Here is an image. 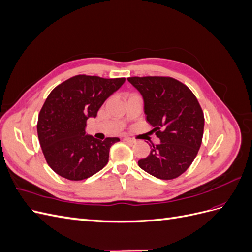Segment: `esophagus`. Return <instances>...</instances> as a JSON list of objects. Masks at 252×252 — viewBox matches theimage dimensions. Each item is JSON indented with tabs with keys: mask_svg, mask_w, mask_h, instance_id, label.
I'll list each match as a JSON object with an SVG mask.
<instances>
[{
	"mask_svg": "<svg viewBox=\"0 0 252 252\" xmlns=\"http://www.w3.org/2000/svg\"><path fill=\"white\" fill-rule=\"evenodd\" d=\"M123 141L128 142V143H131V144L135 143V140H133V139H131V138H128V136H125V138H123Z\"/></svg>",
	"mask_w": 252,
	"mask_h": 252,
	"instance_id": "34e87169",
	"label": "esophagus"
}]
</instances>
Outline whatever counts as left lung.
<instances>
[{"label": "left lung", "mask_w": 252, "mask_h": 252, "mask_svg": "<svg viewBox=\"0 0 252 252\" xmlns=\"http://www.w3.org/2000/svg\"><path fill=\"white\" fill-rule=\"evenodd\" d=\"M127 80L141 94L147 122L161 140L139 166L158 179L178 178L191 165L202 144L205 120L199 102L186 85L172 78Z\"/></svg>", "instance_id": "obj_1"}]
</instances>
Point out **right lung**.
<instances>
[{
	"label": "right lung",
	"mask_w": 252,
	"mask_h": 252,
	"mask_svg": "<svg viewBox=\"0 0 252 252\" xmlns=\"http://www.w3.org/2000/svg\"><path fill=\"white\" fill-rule=\"evenodd\" d=\"M124 82L125 78L75 75L49 94L36 128L44 157L56 173L67 180L81 181L108 163L110 147L120 139H94L86 134L85 126Z\"/></svg>",
	"instance_id": "1"
}]
</instances>
